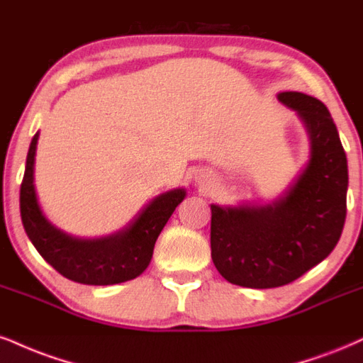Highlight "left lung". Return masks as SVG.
Instances as JSON below:
<instances>
[{
    "instance_id": "left-lung-1",
    "label": "left lung",
    "mask_w": 363,
    "mask_h": 363,
    "mask_svg": "<svg viewBox=\"0 0 363 363\" xmlns=\"http://www.w3.org/2000/svg\"><path fill=\"white\" fill-rule=\"evenodd\" d=\"M279 101L298 111L311 159L294 186L267 206L211 204V259L226 281L253 289L286 286L330 255L347 218V155L328 108L287 91Z\"/></svg>"
}]
</instances>
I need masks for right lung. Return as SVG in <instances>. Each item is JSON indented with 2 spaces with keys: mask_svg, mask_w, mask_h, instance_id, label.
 Masks as SVG:
<instances>
[{
  "mask_svg": "<svg viewBox=\"0 0 363 363\" xmlns=\"http://www.w3.org/2000/svg\"><path fill=\"white\" fill-rule=\"evenodd\" d=\"M37 140L35 133L20 187L21 223L37 252L64 277L87 286H110L140 276L150 264L157 238L186 191L174 189L155 198L133 223L111 237L72 238L50 225L37 203L33 186Z\"/></svg>",
  "mask_w": 363,
  "mask_h": 363,
  "instance_id": "add662e5",
  "label": "right lung"
}]
</instances>
